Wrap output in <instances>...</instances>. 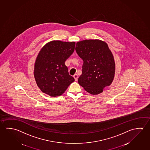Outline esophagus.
I'll list each match as a JSON object with an SVG mask.
<instances>
[{
    "instance_id": "obj_1",
    "label": "esophagus",
    "mask_w": 150,
    "mask_h": 150,
    "mask_svg": "<svg viewBox=\"0 0 150 150\" xmlns=\"http://www.w3.org/2000/svg\"><path fill=\"white\" fill-rule=\"evenodd\" d=\"M74 78L75 79V81H77V79H78V75L77 74H75L74 75Z\"/></svg>"
}]
</instances>
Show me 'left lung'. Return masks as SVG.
Wrapping results in <instances>:
<instances>
[{
	"mask_svg": "<svg viewBox=\"0 0 150 150\" xmlns=\"http://www.w3.org/2000/svg\"><path fill=\"white\" fill-rule=\"evenodd\" d=\"M76 53L83 60L79 83L91 95H97L110 86L115 74V63L108 44L100 40L76 43Z\"/></svg>",
	"mask_w": 150,
	"mask_h": 150,
	"instance_id": "8db88e82",
	"label": "left lung"
}]
</instances>
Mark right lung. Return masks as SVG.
I'll use <instances>...</instances> for the list:
<instances>
[{
  "label": "right lung",
  "instance_id": "obj_1",
  "mask_svg": "<svg viewBox=\"0 0 150 150\" xmlns=\"http://www.w3.org/2000/svg\"><path fill=\"white\" fill-rule=\"evenodd\" d=\"M75 46V42L57 40L48 42L40 50L35 62L34 76L43 93L51 97L61 96L74 82L65 62L74 52Z\"/></svg>",
  "mask_w": 150,
  "mask_h": 150
}]
</instances>
